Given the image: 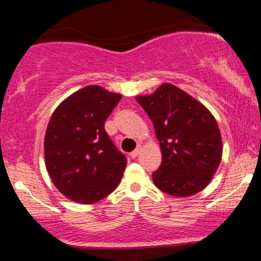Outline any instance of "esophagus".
<instances>
[{
	"mask_svg": "<svg viewBox=\"0 0 261 261\" xmlns=\"http://www.w3.org/2000/svg\"><path fill=\"white\" fill-rule=\"evenodd\" d=\"M141 151H142V146L139 145V146H137L136 149H135L134 152H131V154H130V155H131V158H136L137 155L140 154V152H141Z\"/></svg>",
	"mask_w": 261,
	"mask_h": 261,
	"instance_id": "34e87169",
	"label": "esophagus"
}]
</instances>
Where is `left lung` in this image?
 <instances>
[{
  "mask_svg": "<svg viewBox=\"0 0 261 261\" xmlns=\"http://www.w3.org/2000/svg\"><path fill=\"white\" fill-rule=\"evenodd\" d=\"M136 100L160 141L162 163L152 174L155 187L176 197L203 190L222 158V139L211 112L172 83H163L149 95H137Z\"/></svg>",
  "mask_w": 261,
  "mask_h": 261,
  "instance_id": "obj_1",
  "label": "left lung"
}]
</instances>
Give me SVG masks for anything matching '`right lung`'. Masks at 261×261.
Wrapping results in <instances>:
<instances>
[{
	"label": "right lung",
	"instance_id": "1",
	"mask_svg": "<svg viewBox=\"0 0 261 261\" xmlns=\"http://www.w3.org/2000/svg\"><path fill=\"white\" fill-rule=\"evenodd\" d=\"M121 94L87 86L60 103L44 139L45 166L56 189L79 203H94L121 180L126 157L115 147L104 124Z\"/></svg>",
	"mask_w": 261,
	"mask_h": 261
}]
</instances>
